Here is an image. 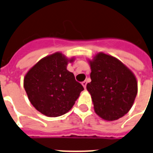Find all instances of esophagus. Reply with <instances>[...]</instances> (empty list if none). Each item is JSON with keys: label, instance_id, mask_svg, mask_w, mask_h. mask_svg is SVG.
<instances>
[{"label": "esophagus", "instance_id": "34e87169", "mask_svg": "<svg viewBox=\"0 0 153 153\" xmlns=\"http://www.w3.org/2000/svg\"><path fill=\"white\" fill-rule=\"evenodd\" d=\"M82 85H83V87H84V88H86V86H87V81L84 80V81L82 82Z\"/></svg>", "mask_w": 153, "mask_h": 153}]
</instances>
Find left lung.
<instances>
[{
	"mask_svg": "<svg viewBox=\"0 0 153 153\" xmlns=\"http://www.w3.org/2000/svg\"><path fill=\"white\" fill-rule=\"evenodd\" d=\"M89 62L91 82L87 90L95 113L105 120L120 119L129 112L137 95L135 76L120 60L102 52Z\"/></svg>",
	"mask_w": 153,
	"mask_h": 153,
	"instance_id": "left-lung-1",
	"label": "left lung"
}]
</instances>
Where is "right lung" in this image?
I'll return each instance as SVG.
<instances>
[{"instance_id":"add662e5","label":"right lung","mask_w":153,"mask_h":153,"mask_svg":"<svg viewBox=\"0 0 153 153\" xmlns=\"http://www.w3.org/2000/svg\"><path fill=\"white\" fill-rule=\"evenodd\" d=\"M73 61L56 52L40 59L25 76L24 88L29 100L47 117H60L69 112L84 90L66 69Z\"/></svg>"}]
</instances>
